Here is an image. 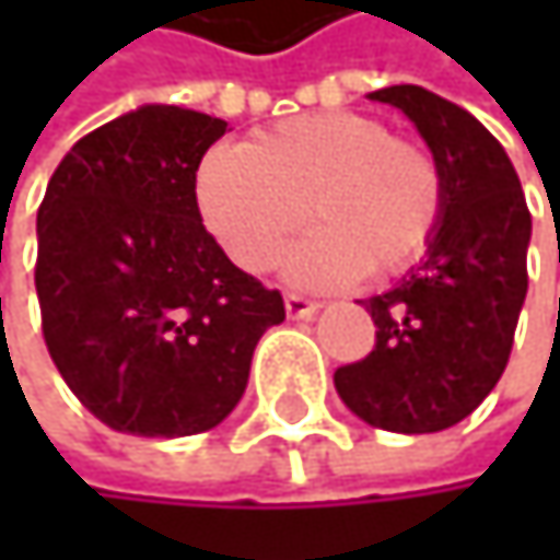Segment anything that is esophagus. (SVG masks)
<instances>
[{
  "label": "esophagus",
  "mask_w": 560,
  "mask_h": 560,
  "mask_svg": "<svg viewBox=\"0 0 560 560\" xmlns=\"http://www.w3.org/2000/svg\"><path fill=\"white\" fill-rule=\"evenodd\" d=\"M317 301H311V298H304V294H288L284 298V311H288V317L291 320H311L314 314H317Z\"/></svg>",
  "instance_id": "1"
}]
</instances>
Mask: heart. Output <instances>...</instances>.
<instances>
[{"label": "heart", "instance_id": "obj_1", "mask_svg": "<svg viewBox=\"0 0 560 560\" xmlns=\"http://www.w3.org/2000/svg\"><path fill=\"white\" fill-rule=\"evenodd\" d=\"M197 207L223 253L246 272H269L311 220L288 276L340 288L363 272L398 276L415 266L444 217L438 159L363 113L294 116L246 149H213L197 171Z\"/></svg>", "mask_w": 560, "mask_h": 560}]
</instances>
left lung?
<instances>
[{"mask_svg":"<svg viewBox=\"0 0 560 560\" xmlns=\"http://www.w3.org/2000/svg\"><path fill=\"white\" fill-rule=\"evenodd\" d=\"M370 100L401 109L444 171V217L428 256L363 301L376 347L334 373L366 424L431 434L464 421L500 383L528 291L532 213L505 149L464 106L398 83Z\"/></svg>","mask_w":560,"mask_h":560,"instance_id":"1","label":"left lung"}]
</instances>
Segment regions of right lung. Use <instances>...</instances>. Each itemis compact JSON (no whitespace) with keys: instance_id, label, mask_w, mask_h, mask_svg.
<instances>
[{"instance_id":"obj_1","label":"right lung","mask_w":560,"mask_h":560,"mask_svg":"<svg viewBox=\"0 0 560 560\" xmlns=\"http://www.w3.org/2000/svg\"><path fill=\"white\" fill-rule=\"evenodd\" d=\"M226 122L139 106L83 136L38 207L35 288L57 373L103 424L139 438L217 428L243 398L276 288L207 233L197 168Z\"/></svg>"}]
</instances>
